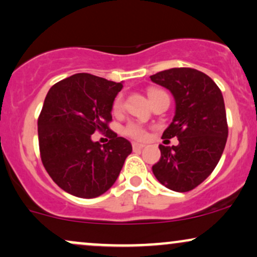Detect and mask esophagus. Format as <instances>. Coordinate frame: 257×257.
Segmentation results:
<instances>
[{
  "instance_id": "1",
  "label": "esophagus",
  "mask_w": 257,
  "mask_h": 257,
  "mask_svg": "<svg viewBox=\"0 0 257 257\" xmlns=\"http://www.w3.org/2000/svg\"><path fill=\"white\" fill-rule=\"evenodd\" d=\"M145 147L144 144H139V142H133V150L134 151H140Z\"/></svg>"
}]
</instances>
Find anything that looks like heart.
Listing matches in <instances>:
<instances>
[{
    "instance_id": "b5f03b06",
    "label": "heart",
    "mask_w": 257,
    "mask_h": 257,
    "mask_svg": "<svg viewBox=\"0 0 257 257\" xmlns=\"http://www.w3.org/2000/svg\"><path fill=\"white\" fill-rule=\"evenodd\" d=\"M159 92L162 91H158V89H150V92H148L150 99L152 98L154 94L159 93ZM122 106H123V98L122 95H118V97L115 99V101H113V111H116L117 112V111L122 109ZM124 133L126 135H129V137L135 138V139H145V137H146V132H145V129L142 128L140 124H138V123H129V124L125 126Z\"/></svg>"
}]
</instances>
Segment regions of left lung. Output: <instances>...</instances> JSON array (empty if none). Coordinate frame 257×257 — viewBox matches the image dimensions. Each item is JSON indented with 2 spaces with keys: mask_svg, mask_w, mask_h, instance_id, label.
<instances>
[{
  "mask_svg": "<svg viewBox=\"0 0 257 257\" xmlns=\"http://www.w3.org/2000/svg\"><path fill=\"white\" fill-rule=\"evenodd\" d=\"M174 95L176 109L163 138L177 137V146L159 145L156 178L169 189L185 193L202 183L215 169L227 140L224 98L215 82L193 68H171L150 76Z\"/></svg>",
  "mask_w": 257,
  "mask_h": 257,
  "instance_id": "1",
  "label": "left lung"
}]
</instances>
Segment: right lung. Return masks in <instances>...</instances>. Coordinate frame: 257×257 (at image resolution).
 Returning <instances> with one entry per match:
<instances>
[{"label":"right lung","instance_id":"1","mask_svg":"<svg viewBox=\"0 0 257 257\" xmlns=\"http://www.w3.org/2000/svg\"><path fill=\"white\" fill-rule=\"evenodd\" d=\"M87 73L74 74L49 89L38 118L40 158L61 189L82 199L100 196L112 187L132 153V144L109 131L113 100L122 89ZM108 129L110 140H91Z\"/></svg>","mask_w":257,"mask_h":257}]
</instances>
